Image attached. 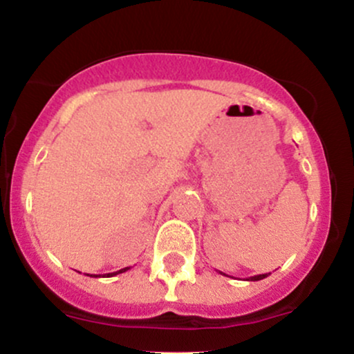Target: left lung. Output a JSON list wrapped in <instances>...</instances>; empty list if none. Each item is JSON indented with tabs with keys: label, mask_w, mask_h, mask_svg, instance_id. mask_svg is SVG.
<instances>
[{
	"label": "left lung",
	"mask_w": 354,
	"mask_h": 354,
	"mask_svg": "<svg viewBox=\"0 0 354 354\" xmlns=\"http://www.w3.org/2000/svg\"><path fill=\"white\" fill-rule=\"evenodd\" d=\"M219 273H221V271H219ZM270 274V273H265V274H256V276H251L250 278V281H259V279H263V278H266V276Z\"/></svg>",
	"instance_id": "obj_1"
}]
</instances>
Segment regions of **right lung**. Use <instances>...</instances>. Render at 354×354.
<instances>
[{
    "label": "right lung",
    "instance_id": "1",
    "mask_svg": "<svg viewBox=\"0 0 354 354\" xmlns=\"http://www.w3.org/2000/svg\"><path fill=\"white\" fill-rule=\"evenodd\" d=\"M129 268H123V270H120V271H115V273H108V274H103V276H116V274H120V273H124V271H128ZM86 276H93V278H100L101 274H86Z\"/></svg>",
    "mask_w": 354,
    "mask_h": 354
}]
</instances>
